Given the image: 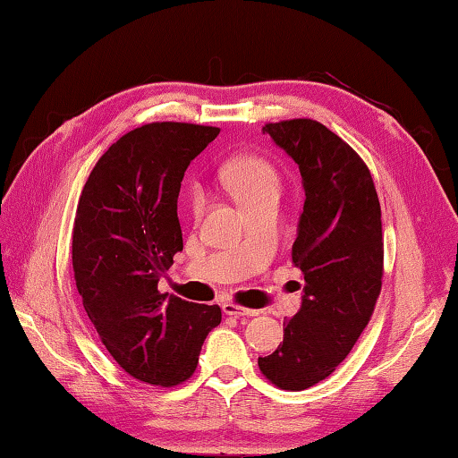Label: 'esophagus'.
<instances>
[{
    "label": "esophagus",
    "instance_id": "obj_1",
    "mask_svg": "<svg viewBox=\"0 0 458 458\" xmlns=\"http://www.w3.org/2000/svg\"><path fill=\"white\" fill-rule=\"evenodd\" d=\"M222 309H224V313L232 315V317H257L259 315L257 309H246V307H240L236 303H224Z\"/></svg>",
    "mask_w": 458,
    "mask_h": 458
}]
</instances>
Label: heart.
<instances>
[{
	"label": "heart",
	"instance_id": "1",
	"mask_svg": "<svg viewBox=\"0 0 458 458\" xmlns=\"http://www.w3.org/2000/svg\"><path fill=\"white\" fill-rule=\"evenodd\" d=\"M220 177L226 190L242 208L281 193V177H278L276 169L259 155H242V157L230 159L222 167ZM190 204L191 212L199 214L204 210V193L191 190Z\"/></svg>",
	"mask_w": 458,
	"mask_h": 458
}]
</instances>
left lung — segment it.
<instances>
[{
    "instance_id": "8db88e82",
    "label": "left lung",
    "mask_w": 458,
    "mask_h": 458,
    "mask_svg": "<svg viewBox=\"0 0 458 458\" xmlns=\"http://www.w3.org/2000/svg\"><path fill=\"white\" fill-rule=\"evenodd\" d=\"M262 131L303 177L293 262L305 286L283 344L259 368L276 387L299 392L331 376L371 319L384 275L382 210L368 165L321 123L291 119Z\"/></svg>"
}]
</instances>
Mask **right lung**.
Wrapping results in <instances>:
<instances>
[{
	"label": "right lung",
	"mask_w": 458,
	"mask_h": 458,
	"mask_svg": "<svg viewBox=\"0 0 458 458\" xmlns=\"http://www.w3.org/2000/svg\"><path fill=\"white\" fill-rule=\"evenodd\" d=\"M218 127L149 123L103 153L84 183L72 228V268L84 311L113 360L141 382L190 379L218 305L157 291L183 250L177 196L191 159Z\"/></svg>",
	"instance_id": "add662e5"
}]
</instances>
